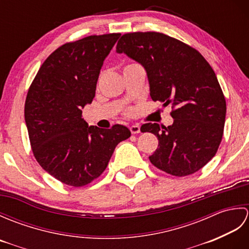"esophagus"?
Instances as JSON below:
<instances>
[{
  "label": "esophagus",
  "instance_id": "obj_1",
  "mask_svg": "<svg viewBox=\"0 0 249 249\" xmlns=\"http://www.w3.org/2000/svg\"><path fill=\"white\" fill-rule=\"evenodd\" d=\"M131 134H139L140 133V126L139 125H131L129 127Z\"/></svg>",
  "mask_w": 249,
  "mask_h": 249
}]
</instances>
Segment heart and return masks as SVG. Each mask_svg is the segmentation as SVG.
<instances>
[{
  "mask_svg": "<svg viewBox=\"0 0 249 249\" xmlns=\"http://www.w3.org/2000/svg\"><path fill=\"white\" fill-rule=\"evenodd\" d=\"M130 65H133V64H130ZM128 66H129V65H128ZM126 67H127V66H126ZM125 113L127 114V115H131V114L134 113V110H133V109H127V110H126Z\"/></svg>",
  "mask_w": 249,
  "mask_h": 249,
  "instance_id": "obj_1",
  "label": "heart"
}]
</instances>
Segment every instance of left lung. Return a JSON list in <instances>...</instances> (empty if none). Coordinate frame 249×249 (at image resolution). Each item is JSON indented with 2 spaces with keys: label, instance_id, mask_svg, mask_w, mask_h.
Listing matches in <instances>:
<instances>
[{
  "label": "left lung",
  "instance_id": "left-lung-1",
  "mask_svg": "<svg viewBox=\"0 0 249 249\" xmlns=\"http://www.w3.org/2000/svg\"><path fill=\"white\" fill-rule=\"evenodd\" d=\"M116 52L145 68L153 102L172 105V125L146 123L140 128L158 138L150 161L174 177L200 170L215 156L224 135L226 99L213 68L193 47L157 32L124 34Z\"/></svg>",
  "mask_w": 249,
  "mask_h": 249
}]
</instances>
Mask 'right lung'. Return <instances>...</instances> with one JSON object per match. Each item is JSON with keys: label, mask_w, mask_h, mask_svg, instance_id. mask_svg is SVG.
<instances>
[{"label": "right lung", "mask_w": 249, "mask_h": 249, "mask_svg": "<svg viewBox=\"0 0 249 249\" xmlns=\"http://www.w3.org/2000/svg\"><path fill=\"white\" fill-rule=\"evenodd\" d=\"M120 35H91L62 45L40 66L26 95L24 119L36 160L70 186L97 178L115 146L130 137L120 124L89 126L81 110L92 103L104 61Z\"/></svg>", "instance_id": "obj_1"}]
</instances>
